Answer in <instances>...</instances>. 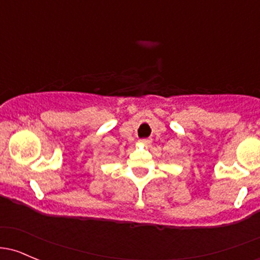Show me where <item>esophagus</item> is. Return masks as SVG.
<instances>
[{
  "label": "esophagus",
  "instance_id": "34e87169",
  "mask_svg": "<svg viewBox=\"0 0 260 260\" xmlns=\"http://www.w3.org/2000/svg\"><path fill=\"white\" fill-rule=\"evenodd\" d=\"M141 143L149 144V143H151V139H141Z\"/></svg>",
  "mask_w": 260,
  "mask_h": 260
}]
</instances>
